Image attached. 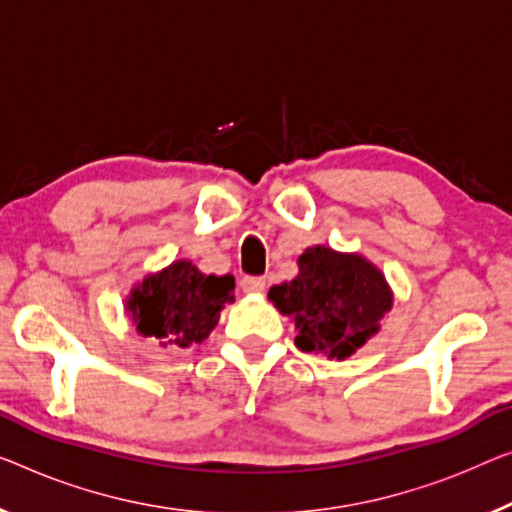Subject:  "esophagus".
Here are the masks:
<instances>
[{"mask_svg":"<svg viewBox=\"0 0 512 512\" xmlns=\"http://www.w3.org/2000/svg\"><path fill=\"white\" fill-rule=\"evenodd\" d=\"M264 287H266V278H262V276H246L241 280V289L248 294L262 292Z\"/></svg>","mask_w":512,"mask_h":512,"instance_id":"34e87169","label":"esophagus"}]
</instances>
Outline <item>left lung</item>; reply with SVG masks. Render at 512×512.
Returning <instances> with one entry per match:
<instances>
[{
	"label": "left lung",
	"instance_id": "8db88e82",
	"mask_svg": "<svg viewBox=\"0 0 512 512\" xmlns=\"http://www.w3.org/2000/svg\"><path fill=\"white\" fill-rule=\"evenodd\" d=\"M282 315L294 317L301 352L352 356L391 310V289L361 255L315 246L299 257V276L269 289Z\"/></svg>",
	"mask_w": 512,
	"mask_h": 512
}]
</instances>
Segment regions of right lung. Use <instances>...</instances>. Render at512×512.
Listing matches in <instances>:
<instances>
[{
	"label": "right lung",
	"instance_id": "add662e5",
	"mask_svg": "<svg viewBox=\"0 0 512 512\" xmlns=\"http://www.w3.org/2000/svg\"><path fill=\"white\" fill-rule=\"evenodd\" d=\"M232 301V276H204L190 262H174L137 285L126 308L142 335L188 347L207 338L220 308Z\"/></svg>",
	"mask_w": 512,
	"mask_h": 512
}]
</instances>
